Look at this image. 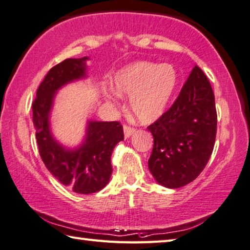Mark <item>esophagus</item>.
Segmentation results:
<instances>
[{
	"label": "esophagus",
	"mask_w": 250,
	"mask_h": 250,
	"mask_svg": "<svg viewBox=\"0 0 250 250\" xmlns=\"http://www.w3.org/2000/svg\"><path fill=\"white\" fill-rule=\"evenodd\" d=\"M134 133H135V129L133 127H130V126H127V125L124 126V136H125V138H129Z\"/></svg>",
	"instance_id": "esophagus-1"
}]
</instances>
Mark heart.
<instances>
[{
  "mask_svg": "<svg viewBox=\"0 0 250 250\" xmlns=\"http://www.w3.org/2000/svg\"><path fill=\"white\" fill-rule=\"evenodd\" d=\"M178 84L176 68L170 63L136 61L117 70L112 78V89L102 94L111 100L129 95V107L143 124H151L164 115Z\"/></svg>",
  "mask_w": 250,
  "mask_h": 250,
  "instance_id": "obj_1",
  "label": "heart"
}]
</instances>
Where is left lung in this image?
<instances>
[{"label":"left lung","instance_id":"1","mask_svg":"<svg viewBox=\"0 0 250 250\" xmlns=\"http://www.w3.org/2000/svg\"><path fill=\"white\" fill-rule=\"evenodd\" d=\"M216 124L212 86L195 65L176 102L147 128L154 136L148 168L155 180L178 189L198 178L212 155Z\"/></svg>","mask_w":250,"mask_h":250}]
</instances>
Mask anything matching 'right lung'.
<instances>
[{
  "instance_id": "add662e5",
  "label": "right lung",
  "mask_w": 250,
  "mask_h": 250,
  "mask_svg": "<svg viewBox=\"0 0 250 250\" xmlns=\"http://www.w3.org/2000/svg\"><path fill=\"white\" fill-rule=\"evenodd\" d=\"M87 60L89 57L69 58L51 68L33 103V123L43 164L60 183L80 194L94 193L107 185L113 171V149L124 139L123 126L118 122L87 120L84 137L73 148L59 143L51 132L50 117L57 92L87 77Z\"/></svg>"
}]
</instances>
